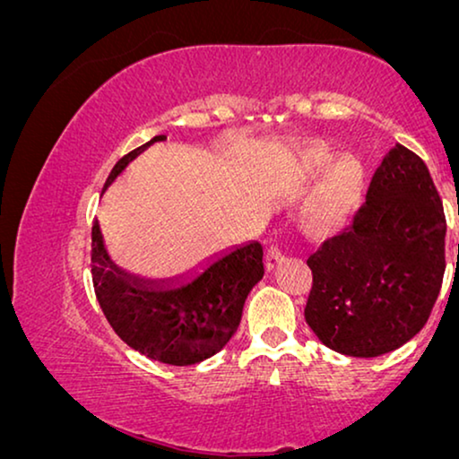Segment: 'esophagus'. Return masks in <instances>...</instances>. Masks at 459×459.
Instances as JSON below:
<instances>
[{"label": "esophagus", "instance_id": "1", "mask_svg": "<svg viewBox=\"0 0 459 459\" xmlns=\"http://www.w3.org/2000/svg\"><path fill=\"white\" fill-rule=\"evenodd\" d=\"M282 260H285V251H282V243H279V241L270 243V247L266 251V268L268 270H274Z\"/></svg>", "mask_w": 459, "mask_h": 459}]
</instances>
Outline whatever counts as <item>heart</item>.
<instances>
[{
	"label": "heart",
	"mask_w": 459,
	"mask_h": 459,
	"mask_svg": "<svg viewBox=\"0 0 459 459\" xmlns=\"http://www.w3.org/2000/svg\"><path fill=\"white\" fill-rule=\"evenodd\" d=\"M334 153L326 147H312L306 153L301 164V172L306 177H316L325 172L333 164ZM359 168L353 160H341L333 168L325 183H322L318 195H316V216L325 224H339L345 216L356 208L359 199Z\"/></svg>",
	"instance_id": "b5f03b06"
}]
</instances>
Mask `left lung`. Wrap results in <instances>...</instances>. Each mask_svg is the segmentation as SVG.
<instances>
[{"mask_svg":"<svg viewBox=\"0 0 459 459\" xmlns=\"http://www.w3.org/2000/svg\"><path fill=\"white\" fill-rule=\"evenodd\" d=\"M445 232L429 168L395 145L350 227L307 257V326L333 351L353 358H377L408 343L441 291Z\"/></svg>","mask_w":459,"mask_h":459,"instance_id":"8db88e82","label":"left lung"}]
</instances>
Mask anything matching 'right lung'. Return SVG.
I'll use <instances>...</instances> for the list:
<instances>
[{"instance_id": "add662e5", "label": "right lung", "mask_w": 459, "mask_h": 459, "mask_svg": "<svg viewBox=\"0 0 459 459\" xmlns=\"http://www.w3.org/2000/svg\"><path fill=\"white\" fill-rule=\"evenodd\" d=\"M137 147L112 168L103 191L156 141ZM264 249L257 241L218 257L202 274L180 287L143 281L109 260L100 224L91 230V274L100 307L114 333L134 351L170 366H191L222 350L241 322L243 303L264 276Z\"/></svg>"}]
</instances>
